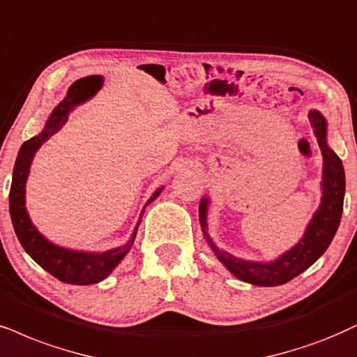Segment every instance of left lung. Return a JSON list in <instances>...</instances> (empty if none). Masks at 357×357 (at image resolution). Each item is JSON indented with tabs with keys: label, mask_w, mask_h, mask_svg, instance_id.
<instances>
[{
	"label": "left lung",
	"mask_w": 357,
	"mask_h": 357,
	"mask_svg": "<svg viewBox=\"0 0 357 357\" xmlns=\"http://www.w3.org/2000/svg\"><path fill=\"white\" fill-rule=\"evenodd\" d=\"M310 122L314 127V134L318 137V145L324 158L323 169V199L318 212L314 213L313 220L306 228L305 236L293 246L289 252L281 255L278 259L271 263H255L246 261L231 257L227 252H222L212 243L208 238V243L212 246L213 253L217 255L220 261L230 270L236 278L246 283L257 286H278L288 283L294 276L307 270L321 255L326 252V248L331 243L334 235H336L337 227L341 222L342 213V202H344V169H342L341 158L328 147L326 142V121L318 111L310 112ZM206 205L208 200L204 199L200 202L199 215L200 225L206 230Z\"/></svg>",
	"instance_id": "obj_1"
}]
</instances>
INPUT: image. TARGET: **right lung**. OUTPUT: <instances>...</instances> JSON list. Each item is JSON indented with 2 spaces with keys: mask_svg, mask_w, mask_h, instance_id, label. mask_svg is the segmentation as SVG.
Wrapping results in <instances>:
<instances>
[{
  "mask_svg": "<svg viewBox=\"0 0 357 357\" xmlns=\"http://www.w3.org/2000/svg\"><path fill=\"white\" fill-rule=\"evenodd\" d=\"M102 84V79L99 76H91L86 79H79L69 87L68 96L47 119L46 127L36 137H31L29 140L21 145L20 153H17L15 170H13V182L10 190V215L13 227H15L16 236L20 243L23 245L26 253L29 255L39 266L44 268L47 273H51L54 278L63 283L69 284H92L102 281L105 276L111 273L114 268L119 265L122 258L126 257L127 252L132 248V243L135 240V233H137L139 223L135 227L132 238L127 241L124 246L109 250L104 253H82L73 252V250L61 248V246L52 245L34 228L33 223L28 217L24 206V183L28 178V172L31 160H33L34 153L41 145L56 134L68 121L69 112L73 111L74 105L84 102L86 99L92 98L96 91ZM162 188L153 193L152 199L147 202V205L152 200H155Z\"/></svg>",
  "mask_w": 357,
  "mask_h": 357,
  "instance_id": "add662e5",
  "label": "right lung"
}]
</instances>
